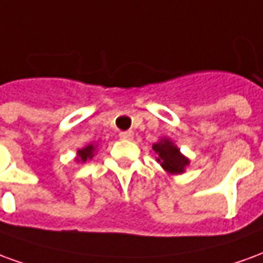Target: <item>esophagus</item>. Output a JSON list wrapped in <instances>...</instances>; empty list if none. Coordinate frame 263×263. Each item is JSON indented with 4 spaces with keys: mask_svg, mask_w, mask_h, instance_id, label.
Segmentation results:
<instances>
[{
    "mask_svg": "<svg viewBox=\"0 0 263 263\" xmlns=\"http://www.w3.org/2000/svg\"><path fill=\"white\" fill-rule=\"evenodd\" d=\"M121 139H125V141H129L134 138V132L132 131H125V132H121L120 134Z\"/></svg>",
    "mask_w": 263,
    "mask_h": 263,
    "instance_id": "34e87169",
    "label": "esophagus"
}]
</instances>
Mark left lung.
<instances>
[{"mask_svg":"<svg viewBox=\"0 0 263 263\" xmlns=\"http://www.w3.org/2000/svg\"><path fill=\"white\" fill-rule=\"evenodd\" d=\"M152 149L158 155V163L171 175H182L190 165V159L180 152L176 143L169 138H160L158 142L152 145Z\"/></svg>","mask_w":263,"mask_h":263,"instance_id":"left-lung-1","label":"left lung"}]
</instances>
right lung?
I'll return each mask as SVG.
<instances>
[{
  "label": "right lung",
  "instance_id": "obj_1",
  "mask_svg": "<svg viewBox=\"0 0 263 263\" xmlns=\"http://www.w3.org/2000/svg\"><path fill=\"white\" fill-rule=\"evenodd\" d=\"M97 146L96 143H88L87 146L84 148H81L77 151V156L74 158L76 162H79V163H84L88 159H92V156L96 155V151H97Z\"/></svg>",
  "mask_w": 263,
  "mask_h": 263
}]
</instances>
